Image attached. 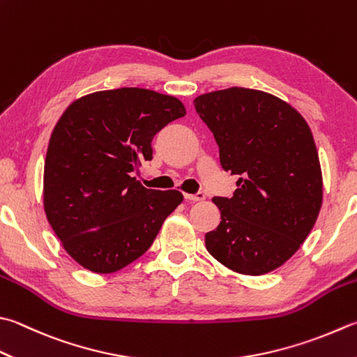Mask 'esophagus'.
Returning a JSON list of instances; mask_svg holds the SVG:
<instances>
[{
    "label": "esophagus",
    "instance_id": "obj_1",
    "mask_svg": "<svg viewBox=\"0 0 357 357\" xmlns=\"http://www.w3.org/2000/svg\"><path fill=\"white\" fill-rule=\"evenodd\" d=\"M185 199L186 200H191V202H200L205 199V194L204 192H196V194H185Z\"/></svg>",
    "mask_w": 357,
    "mask_h": 357
}]
</instances>
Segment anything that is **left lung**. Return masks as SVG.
<instances>
[{"mask_svg":"<svg viewBox=\"0 0 357 357\" xmlns=\"http://www.w3.org/2000/svg\"><path fill=\"white\" fill-rule=\"evenodd\" d=\"M219 146L224 171L238 176L205 245L242 275L275 271L303 244L317 220L324 180L312 132L300 113L271 93L231 86L194 99Z\"/></svg>","mask_w":357,"mask_h":357,"instance_id":"obj_1","label":"left lung"}]
</instances>
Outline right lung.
Segmentation results:
<instances>
[{
    "instance_id": "right-lung-1",
    "label": "right lung",
    "mask_w": 357,
    "mask_h": 357,
    "mask_svg": "<svg viewBox=\"0 0 357 357\" xmlns=\"http://www.w3.org/2000/svg\"><path fill=\"white\" fill-rule=\"evenodd\" d=\"M186 115L181 100L146 89L90 93L66 107L51 133L43 206L66 253L95 273L118 272L147 252L183 202L132 177L152 139Z\"/></svg>"
}]
</instances>
